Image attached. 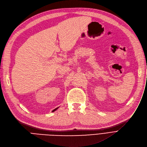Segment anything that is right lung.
<instances>
[{
  "label": "right lung",
  "instance_id": "obj_1",
  "mask_svg": "<svg viewBox=\"0 0 147 147\" xmlns=\"http://www.w3.org/2000/svg\"><path fill=\"white\" fill-rule=\"evenodd\" d=\"M57 109H58V108H56V109H55V110H53V111H55V110H57Z\"/></svg>",
  "mask_w": 147,
  "mask_h": 147
}]
</instances>
